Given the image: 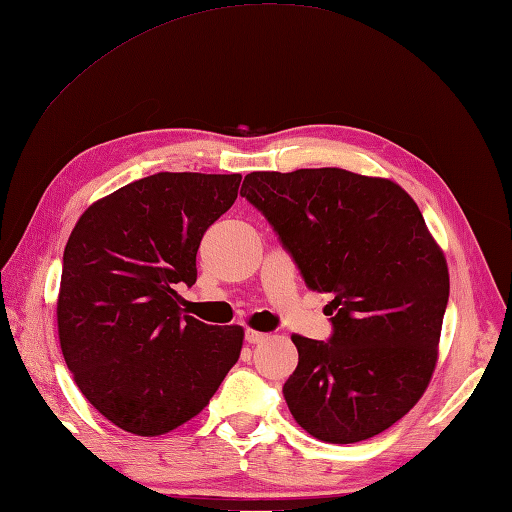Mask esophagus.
I'll return each mask as SVG.
<instances>
[{"label":"esophagus","mask_w":512,"mask_h":512,"mask_svg":"<svg viewBox=\"0 0 512 512\" xmlns=\"http://www.w3.org/2000/svg\"><path fill=\"white\" fill-rule=\"evenodd\" d=\"M244 338H246L248 344H259V342L268 340V334H261V331H255V329H246Z\"/></svg>","instance_id":"34e87169"}]
</instances>
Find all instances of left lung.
I'll use <instances>...</instances> for the list:
<instances>
[{"instance_id":"8db88e82","label":"left lung","mask_w":512,"mask_h":512,"mask_svg":"<svg viewBox=\"0 0 512 512\" xmlns=\"http://www.w3.org/2000/svg\"><path fill=\"white\" fill-rule=\"evenodd\" d=\"M240 194L307 288L334 296L329 340L292 336L299 364L283 384L292 417L336 445L388 430L430 384L449 299L445 255L417 202L388 178L340 168L251 172Z\"/></svg>"}]
</instances>
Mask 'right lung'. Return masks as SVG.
<instances>
[{
  "instance_id": "obj_1",
  "label": "right lung",
  "mask_w": 512,
  "mask_h": 512,
  "mask_svg": "<svg viewBox=\"0 0 512 512\" xmlns=\"http://www.w3.org/2000/svg\"><path fill=\"white\" fill-rule=\"evenodd\" d=\"M240 174L159 172L82 213L56 303L63 358L102 417L159 436L207 406L240 358L244 329L183 314L202 235L237 198Z\"/></svg>"
}]
</instances>
